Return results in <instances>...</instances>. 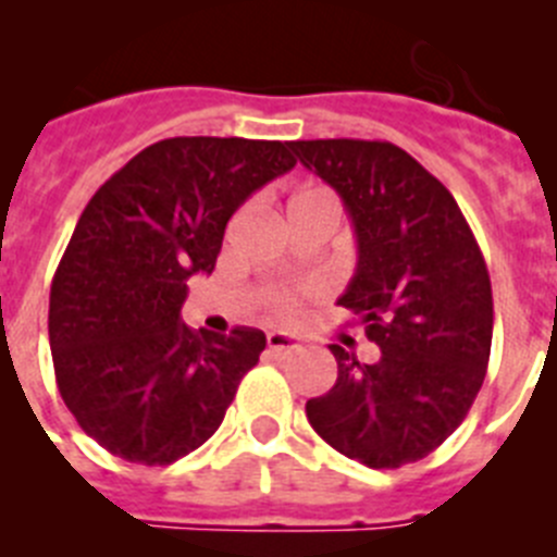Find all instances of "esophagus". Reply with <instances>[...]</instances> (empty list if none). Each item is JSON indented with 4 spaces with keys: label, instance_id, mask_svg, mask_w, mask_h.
<instances>
[{
    "label": "esophagus",
    "instance_id": "obj_1",
    "mask_svg": "<svg viewBox=\"0 0 557 557\" xmlns=\"http://www.w3.org/2000/svg\"><path fill=\"white\" fill-rule=\"evenodd\" d=\"M268 348H270V354H275V357H287V354L301 351V339L293 337V334H287V332H270Z\"/></svg>",
    "mask_w": 557,
    "mask_h": 557
}]
</instances>
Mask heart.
I'll return each instance as SVG.
<instances>
[{
	"instance_id": "b5f03b06",
	"label": "heart",
	"mask_w": 557,
	"mask_h": 557,
	"mask_svg": "<svg viewBox=\"0 0 557 557\" xmlns=\"http://www.w3.org/2000/svg\"><path fill=\"white\" fill-rule=\"evenodd\" d=\"M301 203H334V198L323 189H304L298 191V195H293V200H289V206H301ZM273 307L275 312L289 314L295 307H298V295L289 293V289H282V293L273 295Z\"/></svg>"
}]
</instances>
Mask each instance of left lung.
I'll use <instances>...</instances> for the list:
<instances>
[{
    "label": "left lung",
    "instance_id": "1",
    "mask_svg": "<svg viewBox=\"0 0 557 557\" xmlns=\"http://www.w3.org/2000/svg\"><path fill=\"white\" fill-rule=\"evenodd\" d=\"M346 206L357 270L339 307L382 357L366 366L332 343L337 382L307 401L312 430L368 469L435 451L485 379L494 298L482 250L451 191L391 141H289Z\"/></svg>",
    "mask_w": 557,
    "mask_h": 557
}]
</instances>
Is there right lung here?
<instances>
[{
    "mask_svg": "<svg viewBox=\"0 0 557 557\" xmlns=\"http://www.w3.org/2000/svg\"><path fill=\"white\" fill-rule=\"evenodd\" d=\"M295 166L289 141L175 136L133 156L88 200L49 289L63 405L102 449L170 466L203 446L259 362L264 332L181 323L234 214Z\"/></svg>",
    "mask_w": 557,
    "mask_h": 557,
    "instance_id": "right-lung-1",
    "label": "right lung"
}]
</instances>
